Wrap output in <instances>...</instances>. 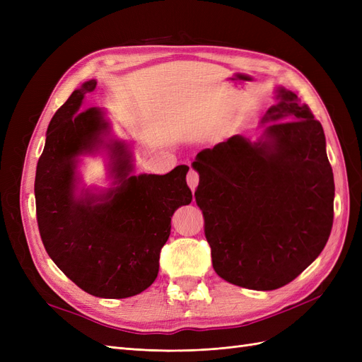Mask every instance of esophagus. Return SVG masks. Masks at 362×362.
Listing matches in <instances>:
<instances>
[{
  "label": "esophagus",
  "instance_id": "34e87169",
  "mask_svg": "<svg viewBox=\"0 0 362 362\" xmlns=\"http://www.w3.org/2000/svg\"><path fill=\"white\" fill-rule=\"evenodd\" d=\"M187 184H189L190 190L194 193L196 187H198V184H199V175H198V172H196V170H190V172L187 173Z\"/></svg>",
  "mask_w": 362,
  "mask_h": 362
}]
</instances>
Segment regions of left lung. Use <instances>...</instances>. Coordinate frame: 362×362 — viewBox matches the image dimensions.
Wrapping results in <instances>:
<instances>
[{
	"instance_id": "obj_1",
	"label": "left lung",
	"mask_w": 362,
	"mask_h": 362,
	"mask_svg": "<svg viewBox=\"0 0 362 362\" xmlns=\"http://www.w3.org/2000/svg\"><path fill=\"white\" fill-rule=\"evenodd\" d=\"M275 98L257 140L235 134L192 163L216 273L259 291L298 278L320 255L334 222L322 124L286 87H276Z\"/></svg>"
}]
</instances>
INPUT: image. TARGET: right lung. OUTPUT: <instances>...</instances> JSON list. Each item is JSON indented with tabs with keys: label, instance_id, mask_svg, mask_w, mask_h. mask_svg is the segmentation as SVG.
Returning <instances> with one entry per match:
<instances>
[{
	"label": "right lung",
	"instance_id": "1",
	"mask_svg": "<svg viewBox=\"0 0 362 362\" xmlns=\"http://www.w3.org/2000/svg\"><path fill=\"white\" fill-rule=\"evenodd\" d=\"M86 81L54 115L37 161L35 196L39 233L48 255L81 290L124 299L146 290L158 275L160 250L170 218L192 202L189 166L166 175H134L129 144L112 136L100 107L81 110ZM104 153L112 182L86 188L78 173L81 155Z\"/></svg>",
	"mask_w": 362,
	"mask_h": 362
}]
</instances>
